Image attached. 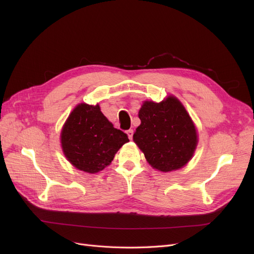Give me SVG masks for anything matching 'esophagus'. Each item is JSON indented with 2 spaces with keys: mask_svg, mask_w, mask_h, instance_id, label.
Returning a JSON list of instances; mask_svg holds the SVG:
<instances>
[{
  "mask_svg": "<svg viewBox=\"0 0 254 254\" xmlns=\"http://www.w3.org/2000/svg\"><path fill=\"white\" fill-rule=\"evenodd\" d=\"M127 134L128 136V138L131 140L132 139V135H134V130H132V129H127Z\"/></svg>",
  "mask_w": 254,
  "mask_h": 254,
  "instance_id": "1",
  "label": "esophagus"
}]
</instances>
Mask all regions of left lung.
<instances>
[{
	"label": "left lung",
	"instance_id": "1",
	"mask_svg": "<svg viewBox=\"0 0 254 254\" xmlns=\"http://www.w3.org/2000/svg\"><path fill=\"white\" fill-rule=\"evenodd\" d=\"M139 118L141 125L132 139L151 167L171 172L189 163L196 147V130L176 98L169 97L161 103L145 102Z\"/></svg>",
	"mask_w": 254,
	"mask_h": 254
}]
</instances>
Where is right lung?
<instances>
[{"mask_svg":"<svg viewBox=\"0 0 254 254\" xmlns=\"http://www.w3.org/2000/svg\"><path fill=\"white\" fill-rule=\"evenodd\" d=\"M127 142V135L113 127L99 105H78L62 130L65 157L75 168L91 174L110 165L115 153Z\"/></svg>","mask_w":254,"mask_h":254,"instance_id":"1","label":"right lung"}]
</instances>
